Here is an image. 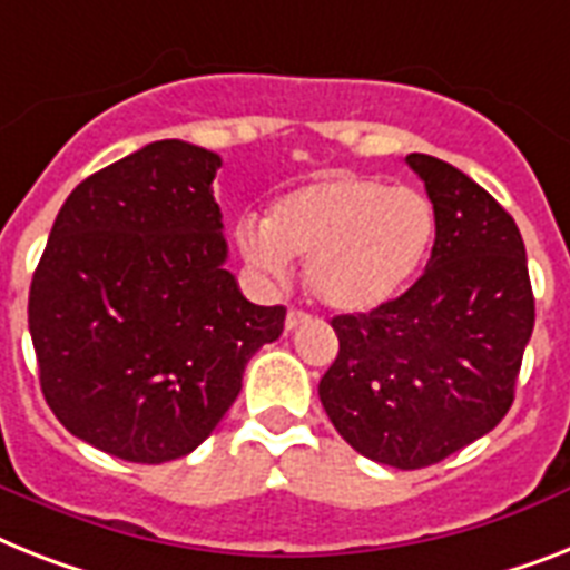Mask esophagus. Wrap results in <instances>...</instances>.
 Here are the masks:
<instances>
[{
  "mask_svg": "<svg viewBox=\"0 0 570 570\" xmlns=\"http://www.w3.org/2000/svg\"><path fill=\"white\" fill-rule=\"evenodd\" d=\"M308 320H312V317H308V314H305V312H299V308H291L288 317H285V328H288V332H294V328L305 326Z\"/></svg>",
  "mask_w": 570,
  "mask_h": 570,
  "instance_id": "obj_1",
  "label": "esophagus"
}]
</instances>
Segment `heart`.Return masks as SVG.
<instances>
[{
    "mask_svg": "<svg viewBox=\"0 0 570 570\" xmlns=\"http://www.w3.org/2000/svg\"><path fill=\"white\" fill-rule=\"evenodd\" d=\"M434 204L411 186L335 171L282 195L267 224H244L238 247L267 279L308 258L305 282L323 308L364 314L413 279L434 242Z\"/></svg>",
    "mask_w": 570,
    "mask_h": 570,
    "instance_id": "b5f03b06",
    "label": "heart"
}]
</instances>
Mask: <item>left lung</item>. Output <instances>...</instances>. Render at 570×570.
Listing matches in <instances>:
<instances>
[{"instance_id":"8db88e82","label":"left lung","mask_w":570,"mask_h":570,"mask_svg":"<svg viewBox=\"0 0 570 570\" xmlns=\"http://www.w3.org/2000/svg\"><path fill=\"white\" fill-rule=\"evenodd\" d=\"M434 204L425 274L366 314L332 320L320 402L352 449L393 469L440 463L510 411L535 303L510 212L443 159L407 154Z\"/></svg>"}]
</instances>
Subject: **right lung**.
I'll use <instances>...</instances> for the list:
<instances>
[{
	"instance_id": "1",
	"label": "right lung",
	"mask_w": 570,
	"mask_h": 570,
	"mask_svg": "<svg viewBox=\"0 0 570 570\" xmlns=\"http://www.w3.org/2000/svg\"><path fill=\"white\" fill-rule=\"evenodd\" d=\"M220 157L163 139L89 174L60 206L28 294L42 396L60 425L127 463L186 458L285 328L227 271Z\"/></svg>"
}]
</instances>
